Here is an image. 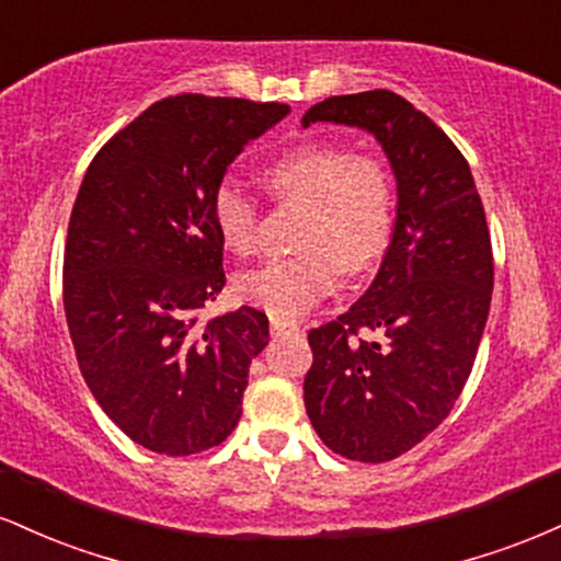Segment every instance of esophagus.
Instances as JSON below:
<instances>
[{
    "mask_svg": "<svg viewBox=\"0 0 561 561\" xmlns=\"http://www.w3.org/2000/svg\"><path fill=\"white\" fill-rule=\"evenodd\" d=\"M300 324L298 321H289V319H279V317H272V334H300Z\"/></svg>",
    "mask_w": 561,
    "mask_h": 561,
    "instance_id": "esophagus-1",
    "label": "esophagus"
}]
</instances>
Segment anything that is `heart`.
<instances>
[{"instance_id":"b5f03b06","label":"heart","mask_w":561,"mask_h":561,"mask_svg":"<svg viewBox=\"0 0 561 561\" xmlns=\"http://www.w3.org/2000/svg\"><path fill=\"white\" fill-rule=\"evenodd\" d=\"M263 184L282 203L306 210L295 259L268 261L237 279V293L279 319L302 317L347 274L375 268L396 234L398 197L388 165L340 145L293 147L263 171ZM214 227L234 255L259 250L261 214L253 197L221 184L210 203Z\"/></svg>"}]
</instances>
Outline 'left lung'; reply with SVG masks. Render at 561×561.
Segmentation results:
<instances>
[{"mask_svg": "<svg viewBox=\"0 0 561 561\" xmlns=\"http://www.w3.org/2000/svg\"><path fill=\"white\" fill-rule=\"evenodd\" d=\"M366 128L388 152L398 218L377 279L351 311L308 332V420L334 454L398 459L465 390L493 293L485 208L459 147L388 89L327 96L302 115ZM362 331H379L366 341Z\"/></svg>", "mask_w": 561, "mask_h": 561, "instance_id": "left-lung-1", "label": "left lung"}]
</instances>
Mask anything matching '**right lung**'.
<instances>
[{"label":"right lung","mask_w":561,"mask_h":561,"mask_svg":"<svg viewBox=\"0 0 561 561\" xmlns=\"http://www.w3.org/2000/svg\"><path fill=\"white\" fill-rule=\"evenodd\" d=\"M287 113L279 102L165 96L89 163L62 306L89 390L141 448L199 454L240 422L268 319L250 306L199 319L227 282L210 203L231 160Z\"/></svg>","instance_id":"obj_1"}]
</instances>
